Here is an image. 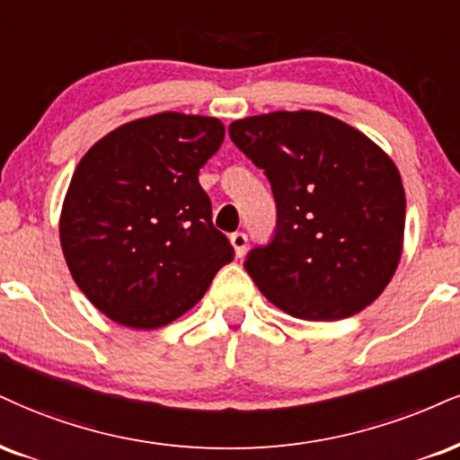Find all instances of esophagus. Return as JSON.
I'll return each instance as SVG.
<instances>
[{
	"label": "esophagus",
	"mask_w": 460,
	"mask_h": 460,
	"mask_svg": "<svg viewBox=\"0 0 460 460\" xmlns=\"http://www.w3.org/2000/svg\"><path fill=\"white\" fill-rule=\"evenodd\" d=\"M231 244H234L235 257H242V254L246 252V244H248L246 234H242V231H237V234L231 235Z\"/></svg>",
	"instance_id": "1"
}]
</instances>
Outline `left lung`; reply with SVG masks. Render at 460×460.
I'll list each match as a JSON object with an SVG mask.
<instances>
[{
    "instance_id": "obj_1",
    "label": "left lung",
    "mask_w": 460,
    "mask_h": 460,
    "mask_svg": "<svg viewBox=\"0 0 460 460\" xmlns=\"http://www.w3.org/2000/svg\"><path fill=\"white\" fill-rule=\"evenodd\" d=\"M231 141L272 184L279 223L244 261L259 291L297 319L339 321L373 304L405 237V188L388 154L319 111L235 119Z\"/></svg>"
}]
</instances>
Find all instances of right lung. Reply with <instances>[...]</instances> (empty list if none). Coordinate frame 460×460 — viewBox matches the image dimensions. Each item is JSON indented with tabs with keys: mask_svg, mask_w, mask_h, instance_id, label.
<instances>
[{
	"mask_svg": "<svg viewBox=\"0 0 460 460\" xmlns=\"http://www.w3.org/2000/svg\"><path fill=\"white\" fill-rule=\"evenodd\" d=\"M223 139L220 119L163 111L111 130L76 164L59 242L76 287L111 321L163 328L234 261L199 184Z\"/></svg>",
	"mask_w": 460,
	"mask_h": 460,
	"instance_id": "obj_1",
	"label": "right lung"
}]
</instances>
